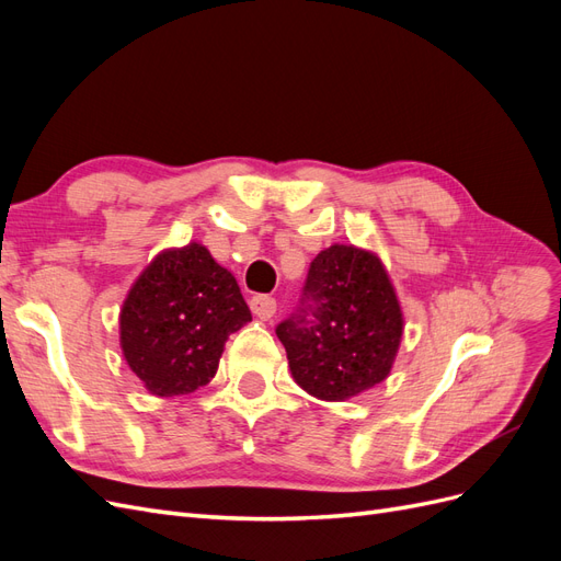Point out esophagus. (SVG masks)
I'll list each match as a JSON object with an SVG mask.
<instances>
[{
    "label": "esophagus",
    "instance_id": "esophagus-1",
    "mask_svg": "<svg viewBox=\"0 0 561 561\" xmlns=\"http://www.w3.org/2000/svg\"><path fill=\"white\" fill-rule=\"evenodd\" d=\"M250 309L260 320H268V318H274V313H276V299L268 297V295H257V297L250 299Z\"/></svg>",
    "mask_w": 561,
    "mask_h": 561
}]
</instances>
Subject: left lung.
<instances>
[{
    "mask_svg": "<svg viewBox=\"0 0 561 561\" xmlns=\"http://www.w3.org/2000/svg\"><path fill=\"white\" fill-rule=\"evenodd\" d=\"M404 318L377 252L334 243L318 252L304 285V309L280 322L293 379L309 396L344 402L388 379Z\"/></svg>",
    "mask_w": 561,
    "mask_h": 561,
    "instance_id": "8db88e82",
    "label": "left lung"
}]
</instances>
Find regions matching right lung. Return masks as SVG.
I'll use <instances>...</instances> for the list:
<instances>
[{
    "label": "right lung",
    "instance_id": "1",
    "mask_svg": "<svg viewBox=\"0 0 561 561\" xmlns=\"http://www.w3.org/2000/svg\"><path fill=\"white\" fill-rule=\"evenodd\" d=\"M250 320L231 271L192 241L161 250L135 278L118 313V344L151 396H186L215 377L229 334Z\"/></svg>",
    "mask_w": 561,
    "mask_h": 561
}]
</instances>
